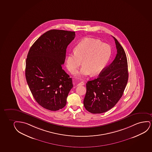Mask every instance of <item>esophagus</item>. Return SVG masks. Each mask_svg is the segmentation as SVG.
<instances>
[{
	"label": "esophagus",
	"mask_w": 152,
	"mask_h": 152,
	"mask_svg": "<svg viewBox=\"0 0 152 152\" xmlns=\"http://www.w3.org/2000/svg\"><path fill=\"white\" fill-rule=\"evenodd\" d=\"M84 85V83L83 82H81L80 83H78L77 86H80V85Z\"/></svg>",
	"instance_id": "34e87169"
}]
</instances>
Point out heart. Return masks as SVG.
<instances>
[{"label": "heart", "instance_id": "heart-1", "mask_svg": "<svg viewBox=\"0 0 152 152\" xmlns=\"http://www.w3.org/2000/svg\"><path fill=\"white\" fill-rule=\"evenodd\" d=\"M111 55V50L100 40L86 39L82 40L75 48V52L66 57V66L71 73L75 72L82 61L80 70L75 73L77 77L98 75L103 70Z\"/></svg>", "mask_w": 152, "mask_h": 152}]
</instances>
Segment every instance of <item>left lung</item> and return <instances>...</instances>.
<instances>
[{"instance_id": "obj_1", "label": "left lung", "mask_w": 152, "mask_h": 152, "mask_svg": "<svg viewBox=\"0 0 152 152\" xmlns=\"http://www.w3.org/2000/svg\"><path fill=\"white\" fill-rule=\"evenodd\" d=\"M117 53L110 65L96 79L87 82L83 101L86 110L92 113H103L113 107L122 97L129 78L126 56L115 37Z\"/></svg>"}]
</instances>
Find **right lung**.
<instances>
[{
  "label": "right lung",
  "instance_id": "1",
  "mask_svg": "<svg viewBox=\"0 0 152 152\" xmlns=\"http://www.w3.org/2000/svg\"><path fill=\"white\" fill-rule=\"evenodd\" d=\"M75 32L51 30L33 44L26 61L25 75L33 96L42 107L51 111L63 108L73 87L72 80L62 69L66 49Z\"/></svg>",
  "mask_w": 152,
  "mask_h": 152
}]
</instances>
